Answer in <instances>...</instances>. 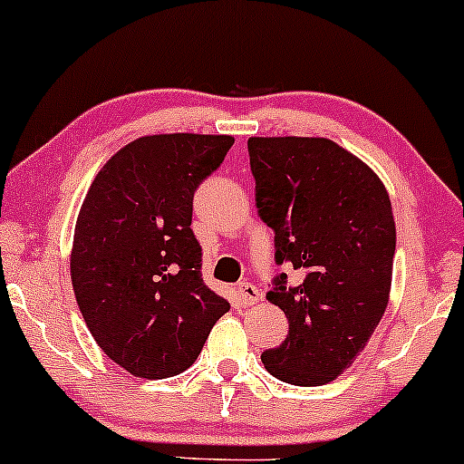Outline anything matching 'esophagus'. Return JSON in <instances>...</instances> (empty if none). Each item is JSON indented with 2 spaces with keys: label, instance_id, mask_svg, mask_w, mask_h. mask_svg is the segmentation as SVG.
<instances>
[{
  "label": "esophagus",
  "instance_id": "34e87169",
  "mask_svg": "<svg viewBox=\"0 0 464 464\" xmlns=\"http://www.w3.org/2000/svg\"><path fill=\"white\" fill-rule=\"evenodd\" d=\"M237 295H238V304L241 306H252L260 300V291L258 287H254L252 283H238Z\"/></svg>",
  "mask_w": 464,
  "mask_h": 464
}]
</instances>
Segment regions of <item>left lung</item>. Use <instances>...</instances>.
Wrapping results in <instances>:
<instances>
[{
    "label": "left lung",
    "mask_w": 464,
    "mask_h": 464,
    "mask_svg": "<svg viewBox=\"0 0 464 464\" xmlns=\"http://www.w3.org/2000/svg\"><path fill=\"white\" fill-rule=\"evenodd\" d=\"M258 217L274 230L267 300L289 320L265 368L291 386H322L353 363L388 306L397 246L392 206L372 169L326 138H249Z\"/></svg>",
    "instance_id": "1"
}]
</instances>
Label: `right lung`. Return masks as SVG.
Returning a JSON list of instances; mask_svg holds the SVG:
<instances>
[{"label":"right lung","mask_w":464,"mask_h":464,"mask_svg":"<svg viewBox=\"0 0 464 464\" xmlns=\"http://www.w3.org/2000/svg\"><path fill=\"white\" fill-rule=\"evenodd\" d=\"M232 135H144L93 177L76 218L72 287L96 344L135 377L195 363L230 302L201 278L192 197Z\"/></svg>","instance_id":"1"}]
</instances>
